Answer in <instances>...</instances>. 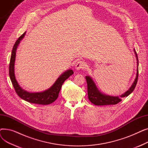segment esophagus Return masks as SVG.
I'll list each match as a JSON object with an SVG mask.
<instances>
[{
	"instance_id": "esophagus-1",
	"label": "esophagus",
	"mask_w": 148,
	"mask_h": 148,
	"mask_svg": "<svg viewBox=\"0 0 148 148\" xmlns=\"http://www.w3.org/2000/svg\"><path fill=\"white\" fill-rule=\"evenodd\" d=\"M86 67V64L83 60H79L77 62L75 65V69H84Z\"/></svg>"
}]
</instances>
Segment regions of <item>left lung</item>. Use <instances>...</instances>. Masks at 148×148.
I'll list each match as a JSON object with an SVG mask.
<instances>
[{
  "label": "left lung",
  "mask_w": 148,
  "mask_h": 148,
  "mask_svg": "<svg viewBox=\"0 0 148 148\" xmlns=\"http://www.w3.org/2000/svg\"><path fill=\"white\" fill-rule=\"evenodd\" d=\"M134 52L136 54V56L137 60V74L134 83L132 84L131 88L128 91H127L125 94L122 95L121 97H113L103 94L101 93L97 89V86L89 76H86V80L87 82L88 85V98L90 101L96 106H104V105H114L119 103L122 101V98L128 97L131 93L133 92L137 83L138 75V61L137 54L134 49Z\"/></svg>",
  "instance_id": "left-lung-1"
}]
</instances>
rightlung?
Here are the masks:
<instances>
[{"label":"right lung","instance_id":"obj_1","mask_svg":"<svg viewBox=\"0 0 148 148\" xmlns=\"http://www.w3.org/2000/svg\"><path fill=\"white\" fill-rule=\"evenodd\" d=\"M26 34V32L21 35L18 40L15 42L12 48L11 56L10 62L9 67V74L10 79L12 83L14 89L16 92L17 95L23 99H24L27 102L33 104L47 105L52 103L55 101L59 95V93L62 88L64 82L68 78V77L74 74L73 70L69 69L62 74L56 82L54 83L53 86L44 92H37V93H30L23 89L18 84L14 74V62L15 54H16V50L17 46L18 45L20 41L24 38Z\"/></svg>","mask_w":148,"mask_h":148}]
</instances>
